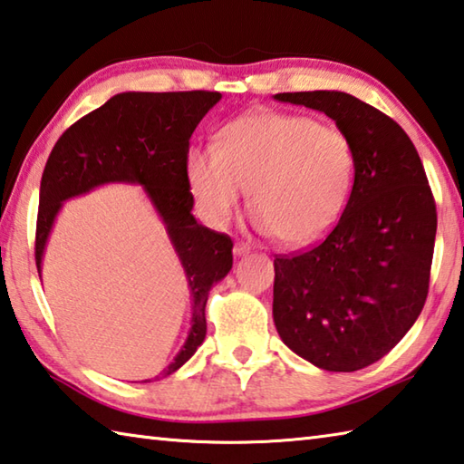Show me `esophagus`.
I'll return each mask as SVG.
<instances>
[{"label":"esophagus","mask_w":464,"mask_h":464,"mask_svg":"<svg viewBox=\"0 0 464 464\" xmlns=\"http://www.w3.org/2000/svg\"><path fill=\"white\" fill-rule=\"evenodd\" d=\"M249 251H251V247L247 246V243H235V246H233V256L235 257H243V256H247L249 254Z\"/></svg>","instance_id":"34e87169"}]
</instances>
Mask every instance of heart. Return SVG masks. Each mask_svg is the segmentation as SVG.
<instances>
[{"label":"heart","mask_w":464,"mask_h":464,"mask_svg":"<svg viewBox=\"0 0 464 464\" xmlns=\"http://www.w3.org/2000/svg\"><path fill=\"white\" fill-rule=\"evenodd\" d=\"M355 148L343 130L308 115L254 111L225 125L221 146L197 144L187 179L210 223L239 213L251 190L257 229L285 247L324 239L355 184Z\"/></svg>","instance_id":"b5f03b06"}]
</instances>
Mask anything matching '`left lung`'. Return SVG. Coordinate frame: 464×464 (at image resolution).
Instances as JSON below:
<instances>
[{
	"mask_svg": "<svg viewBox=\"0 0 464 464\" xmlns=\"http://www.w3.org/2000/svg\"><path fill=\"white\" fill-rule=\"evenodd\" d=\"M331 117L355 148V184L320 246L274 259V323L288 349L324 372L387 355L426 302L436 205L418 151L392 117L343 91L277 92Z\"/></svg>",
	"mask_w": 464,
	"mask_h": 464,
	"instance_id": "1",
	"label": "left lung"
}]
</instances>
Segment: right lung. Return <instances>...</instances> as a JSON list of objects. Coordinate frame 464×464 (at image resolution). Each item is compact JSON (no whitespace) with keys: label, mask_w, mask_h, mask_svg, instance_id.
<instances>
[{"label":"right lung","mask_w":464,"mask_h":464,"mask_svg":"<svg viewBox=\"0 0 464 464\" xmlns=\"http://www.w3.org/2000/svg\"><path fill=\"white\" fill-rule=\"evenodd\" d=\"M218 101L221 92L208 91L120 92L58 138L42 174L36 223L38 274L48 237L66 200L105 184L144 188L179 256L192 298L187 341L172 363L156 377L179 372L203 344L208 292L233 266L231 239L207 229L192 215L195 198L187 179L188 140Z\"/></svg>","instance_id":"add662e5"}]
</instances>
